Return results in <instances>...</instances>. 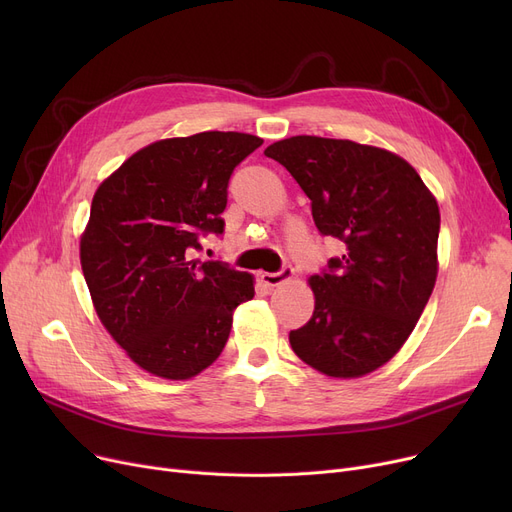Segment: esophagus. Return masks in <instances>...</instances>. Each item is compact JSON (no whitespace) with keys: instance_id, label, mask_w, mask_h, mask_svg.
<instances>
[{"instance_id":"obj_1","label":"esophagus","mask_w":512,"mask_h":512,"mask_svg":"<svg viewBox=\"0 0 512 512\" xmlns=\"http://www.w3.org/2000/svg\"><path fill=\"white\" fill-rule=\"evenodd\" d=\"M292 276H294L292 267H284V270H280L278 274H267V272L259 274V280H261L265 286L274 288V286H280V284H284V282H286V280H290Z\"/></svg>"}]
</instances>
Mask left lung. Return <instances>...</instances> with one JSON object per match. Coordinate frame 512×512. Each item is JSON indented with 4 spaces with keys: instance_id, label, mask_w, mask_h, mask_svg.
I'll return each instance as SVG.
<instances>
[{
    "instance_id": "1",
    "label": "left lung",
    "mask_w": 512,
    "mask_h": 512,
    "mask_svg": "<svg viewBox=\"0 0 512 512\" xmlns=\"http://www.w3.org/2000/svg\"><path fill=\"white\" fill-rule=\"evenodd\" d=\"M311 199L321 234L344 242L330 274L311 276V319L288 340L328 378L386 365L407 342L438 278L440 207L400 155L348 139L299 134L265 149Z\"/></svg>"
}]
</instances>
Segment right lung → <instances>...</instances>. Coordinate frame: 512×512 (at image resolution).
<instances>
[{
  "label": "right lung",
  "instance_id": "obj_1",
  "mask_svg": "<svg viewBox=\"0 0 512 512\" xmlns=\"http://www.w3.org/2000/svg\"><path fill=\"white\" fill-rule=\"evenodd\" d=\"M247 132L207 130L155 141L107 176L80 234V265L103 328L164 380H191L224 351L234 309L255 278L193 259L222 234L234 168L261 147Z\"/></svg>",
  "mask_w": 512,
  "mask_h": 512
}]
</instances>
